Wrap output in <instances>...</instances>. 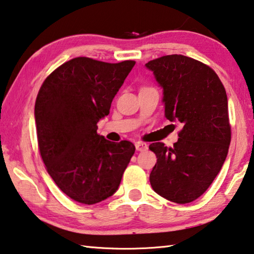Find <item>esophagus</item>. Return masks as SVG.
Instances as JSON below:
<instances>
[{
  "label": "esophagus",
  "mask_w": 254,
  "mask_h": 254,
  "mask_svg": "<svg viewBox=\"0 0 254 254\" xmlns=\"http://www.w3.org/2000/svg\"><path fill=\"white\" fill-rule=\"evenodd\" d=\"M135 147H136V150L140 151V152L145 151V150H147V144L144 143V142H136Z\"/></svg>",
  "instance_id": "esophagus-1"
}]
</instances>
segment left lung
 I'll list each match as a JSON object with an SVG mask.
<instances>
[{
  "mask_svg": "<svg viewBox=\"0 0 254 254\" xmlns=\"http://www.w3.org/2000/svg\"><path fill=\"white\" fill-rule=\"evenodd\" d=\"M145 66L163 88L165 118L183 126L173 147L162 142L150 145L157 157L151 186L167 200L191 202L211 185L229 150L225 87L209 66L183 55H167Z\"/></svg>",
  "mask_w": 254,
  "mask_h": 254,
  "instance_id": "8db88e82",
  "label": "left lung"
}]
</instances>
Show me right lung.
<instances>
[{
	"mask_svg": "<svg viewBox=\"0 0 254 254\" xmlns=\"http://www.w3.org/2000/svg\"><path fill=\"white\" fill-rule=\"evenodd\" d=\"M134 64L77 57L54 70L39 89V152L54 182L74 201L93 205L112 196L135 152L131 142H110L97 133V123L110 112Z\"/></svg>",
	"mask_w": 254,
	"mask_h": 254,
	"instance_id": "add662e5",
	"label": "right lung"
}]
</instances>
